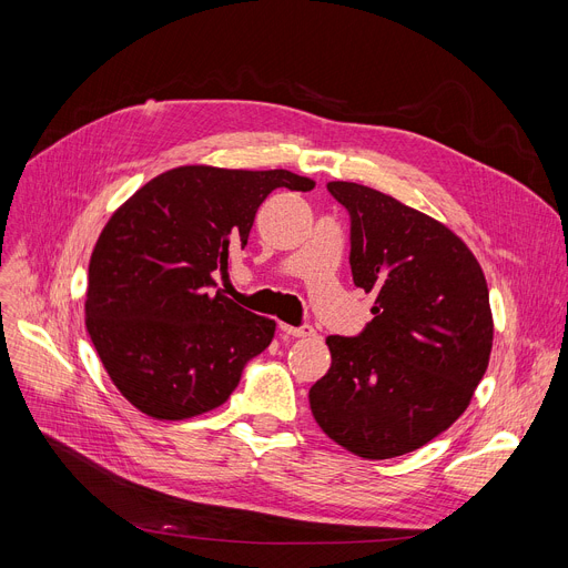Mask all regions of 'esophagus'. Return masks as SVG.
<instances>
[{"mask_svg": "<svg viewBox=\"0 0 568 568\" xmlns=\"http://www.w3.org/2000/svg\"><path fill=\"white\" fill-rule=\"evenodd\" d=\"M282 331L291 337H314L316 331L312 326H301V328H293V326H286V323H282Z\"/></svg>", "mask_w": 568, "mask_h": 568, "instance_id": "esophagus-1", "label": "esophagus"}]
</instances>
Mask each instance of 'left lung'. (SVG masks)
Instances as JSON below:
<instances>
[{
    "label": "left lung",
    "instance_id": "8db88e82",
    "mask_svg": "<svg viewBox=\"0 0 568 568\" xmlns=\"http://www.w3.org/2000/svg\"><path fill=\"white\" fill-rule=\"evenodd\" d=\"M351 217V275L374 293L358 337L331 335L314 420L365 460L412 453L469 407L493 351L485 275L442 222L356 182H328Z\"/></svg>",
    "mask_w": 568,
    "mask_h": 568
}]
</instances>
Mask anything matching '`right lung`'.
<instances>
[{
	"mask_svg": "<svg viewBox=\"0 0 568 568\" xmlns=\"http://www.w3.org/2000/svg\"><path fill=\"white\" fill-rule=\"evenodd\" d=\"M277 186L310 192L291 171L180 166L152 178L103 226L88 273L85 323L118 390L156 420L217 409L275 337V321L235 305L214 277L247 245Z\"/></svg>",
	"mask_w": 568,
	"mask_h": 568,
	"instance_id": "add662e5",
	"label": "right lung"
}]
</instances>
